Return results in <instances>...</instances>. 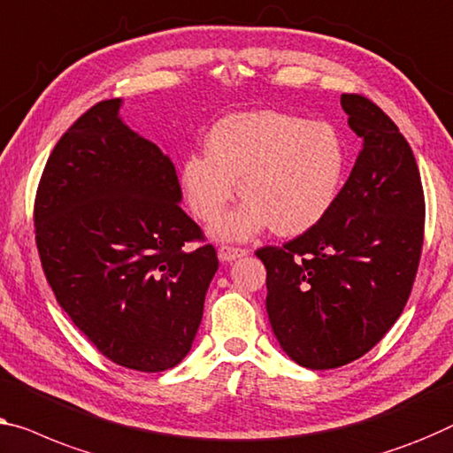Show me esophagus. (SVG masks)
<instances>
[{
    "instance_id": "esophagus-1",
    "label": "esophagus",
    "mask_w": 453,
    "mask_h": 453,
    "mask_svg": "<svg viewBox=\"0 0 453 453\" xmlns=\"http://www.w3.org/2000/svg\"><path fill=\"white\" fill-rule=\"evenodd\" d=\"M218 256H219L221 262H235L238 258H244V256H248V250L232 248V246H221Z\"/></svg>"
}]
</instances>
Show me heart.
<instances>
[{"label":"heart","mask_w":453,"mask_h":453,"mask_svg":"<svg viewBox=\"0 0 453 453\" xmlns=\"http://www.w3.org/2000/svg\"><path fill=\"white\" fill-rule=\"evenodd\" d=\"M346 150L326 121L280 111H246L219 119L205 138V154L180 162L179 180L195 218L211 221L237 192L247 199L215 219L209 234L244 242L270 226L280 235L307 232L340 195Z\"/></svg>","instance_id":"1"}]
</instances>
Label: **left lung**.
<instances>
[{
    "label": "left lung",
    "mask_w": 453,
    "mask_h": 453,
    "mask_svg": "<svg viewBox=\"0 0 453 453\" xmlns=\"http://www.w3.org/2000/svg\"><path fill=\"white\" fill-rule=\"evenodd\" d=\"M342 107L362 150L334 207L288 244L256 252L270 327L311 370L354 362L382 340L409 299L423 246V187L407 140L366 97L342 96Z\"/></svg>",
    "instance_id": "8db88e82"
}]
</instances>
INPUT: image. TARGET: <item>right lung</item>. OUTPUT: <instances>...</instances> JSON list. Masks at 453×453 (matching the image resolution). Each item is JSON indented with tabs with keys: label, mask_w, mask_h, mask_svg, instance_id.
<instances>
[{
	"label": "right lung",
	"mask_w": 453,
	"mask_h": 453,
	"mask_svg": "<svg viewBox=\"0 0 453 453\" xmlns=\"http://www.w3.org/2000/svg\"><path fill=\"white\" fill-rule=\"evenodd\" d=\"M101 101L54 146L36 195V244L58 305L111 362L140 372L191 352L213 246L180 209L173 160Z\"/></svg>",
	"instance_id": "obj_1"
}]
</instances>
